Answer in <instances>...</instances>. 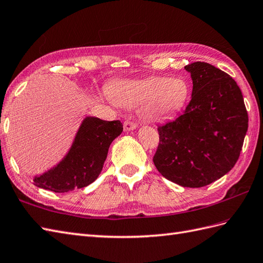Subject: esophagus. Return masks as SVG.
Here are the masks:
<instances>
[{"instance_id": "34e87169", "label": "esophagus", "mask_w": 263, "mask_h": 263, "mask_svg": "<svg viewBox=\"0 0 263 263\" xmlns=\"http://www.w3.org/2000/svg\"><path fill=\"white\" fill-rule=\"evenodd\" d=\"M137 123H134V122H132V121H125L124 122V131L125 132H127V131H133V130H136L137 129Z\"/></svg>"}]
</instances>
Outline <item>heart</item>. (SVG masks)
<instances>
[{
	"mask_svg": "<svg viewBox=\"0 0 263 263\" xmlns=\"http://www.w3.org/2000/svg\"><path fill=\"white\" fill-rule=\"evenodd\" d=\"M109 96L116 104L132 109L142 106L147 120H164L183 109L190 85L183 78L151 77L114 84Z\"/></svg>",
	"mask_w": 263,
	"mask_h": 263,
	"instance_id": "1",
	"label": "heart"
}]
</instances>
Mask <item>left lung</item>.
<instances>
[{
	"label": "left lung",
	"mask_w": 263,
	"mask_h": 263,
	"mask_svg": "<svg viewBox=\"0 0 263 263\" xmlns=\"http://www.w3.org/2000/svg\"><path fill=\"white\" fill-rule=\"evenodd\" d=\"M190 103L172 122L158 127L153 157L162 176L181 186L201 187L237 163L248 131V112L237 82L218 67L194 62Z\"/></svg>",
	"instance_id": "obj_1"
}]
</instances>
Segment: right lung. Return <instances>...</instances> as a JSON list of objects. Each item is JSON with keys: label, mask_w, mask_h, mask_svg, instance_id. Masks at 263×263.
I'll return each instance as SVG.
<instances>
[{"label": "right lung", "mask_w": 263, "mask_h": 263, "mask_svg": "<svg viewBox=\"0 0 263 263\" xmlns=\"http://www.w3.org/2000/svg\"><path fill=\"white\" fill-rule=\"evenodd\" d=\"M122 131L123 124L118 120L86 117L65 157L50 170L33 178V183L58 193L91 184L102 171L112 141Z\"/></svg>", "instance_id": "1"}]
</instances>
